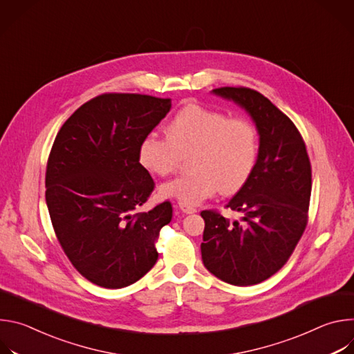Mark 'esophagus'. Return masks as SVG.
I'll use <instances>...</instances> for the list:
<instances>
[{"mask_svg": "<svg viewBox=\"0 0 354 354\" xmlns=\"http://www.w3.org/2000/svg\"><path fill=\"white\" fill-rule=\"evenodd\" d=\"M179 210L185 214H193V213L197 212L194 207H190V206H186V205H182V203H179Z\"/></svg>", "mask_w": 354, "mask_h": 354, "instance_id": "esophagus-1", "label": "esophagus"}]
</instances>
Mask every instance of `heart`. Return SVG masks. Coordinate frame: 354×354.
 I'll return each mask as SVG.
<instances>
[{"label":"heart","mask_w":354,"mask_h":354,"mask_svg":"<svg viewBox=\"0 0 354 354\" xmlns=\"http://www.w3.org/2000/svg\"><path fill=\"white\" fill-rule=\"evenodd\" d=\"M190 151L194 172L161 185L160 193L196 206L220 190L230 194L246 183L258 161V133L245 118L190 104L169 122L167 136L151 133L141 141L138 161L149 174L165 176Z\"/></svg>","instance_id":"1"}]
</instances>
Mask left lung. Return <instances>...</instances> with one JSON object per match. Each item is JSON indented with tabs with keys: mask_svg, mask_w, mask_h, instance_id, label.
Listing matches in <instances>:
<instances>
[{
	"mask_svg": "<svg viewBox=\"0 0 354 354\" xmlns=\"http://www.w3.org/2000/svg\"><path fill=\"white\" fill-rule=\"evenodd\" d=\"M212 93L232 100L250 116L259 153L250 178L227 205L239 218L230 221L213 210L200 213L205 220L201 259L225 283L258 284L283 268L306 230L311 164L294 123L262 93L242 86Z\"/></svg>",
	"mask_w": 354,
	"mask_h": 354,
	"instance_id": "1",
	"label": "left lung"
}]
</instances>
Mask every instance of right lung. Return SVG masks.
Instances as JSON below:
<instances>
[{"mask_svg": "<svg viewBox=\"0 0 354 354\" xmlns=\"http://www.w3.org/2000/svg\"><path fill=\"white\" fill-rule=\"evenodd\" d=\"M171 106V99L149 95H99L67 119L50 151V218L73 266L96 286H130L158 259L156 239L172 206L134 212L154 190L138 147Z\"/></svg>", "mask_w": 354, "mask_h": 354, "instance_id": "obj_1", "label": "right lung"}]
</instances>
